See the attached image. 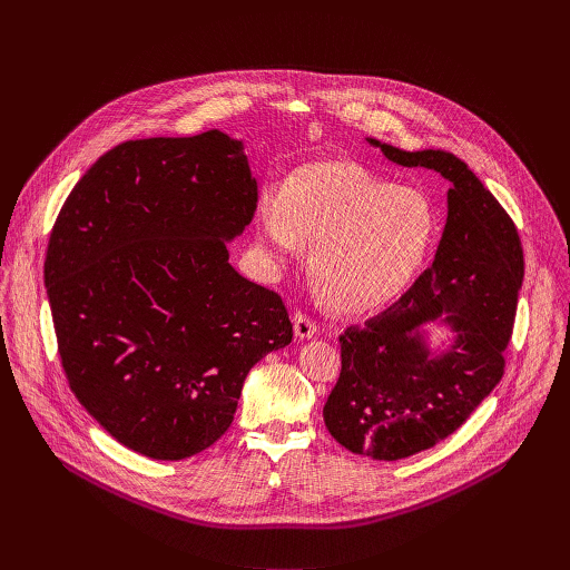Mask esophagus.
<instances>
[{
	"label": "esophagus",
	"instance_id": "obj_1",
	"mask_svg": "<svg viewBox=\"0 0 570 570\" xmlns=\"http://www.w3.org/2000/svg\"><path fill=\"white\" fill-rule=\"evenodd\" d=\"M293 330H295V336L304 341V338H313V336H315L317 324H315V320H311L306 313L295 311V313H293Z\"/></svg>",
	"mask_w": 570,
	"mask_h": 570
}]
</instances>
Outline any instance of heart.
Wrapping results in <instances>:
<instances>
[{"instance_id": "heart-1", "label": "heart", "mask_w": 570, "mask_h": 570, "mask_svg": "<svg viewBox=\"0 0 570 570\" xmlns=\"http://www.w3.org/2000/svg\"><path fill=\"white\" fill-rule=\"evenodd\" d=\"M259 243L275 262L315 246L311 277L334 311L361 315L394 302L422 271L440 220L420 189L376 178L356 161L299 167L257 212Z\"/></svg>"}]
</instances>
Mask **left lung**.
Returning <instances> with one entry per match:
<instances>
[{
    "instance_id": "8db88e82",
    "label": "left lung",
    "mask_w": 570,
    "mask_h": 570,
    "mask_svg": "<svg viewBox=\"0 0 570 570\" xmlns=\"http://www.w3.org/2000/svg\"><path fill=\"white\" fill-rule=\"evenodd\" d=\"M367 141L394 165L433 169L451 185L433 266L390 308L341 336V376L322 411L347 451L401 460L458 431L501 381L523 250L508 212L460 157ZM435 318L454 334L446 353H433L419 330Z\"/></svg>"
}]
</instances>
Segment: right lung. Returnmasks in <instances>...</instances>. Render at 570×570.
<instances>
[{"instance_id":"1","label":"right lung","mask_w":570,"mask_h":570,"mask_svg":"<svg viewBox=\"0 0 570 570\" xmlns=\"http://www.w3.org/2000/svg\"><path fill=\"white\" fill-rule=\"evenodd\" d=\"M255 209L243 141L207 130L115 146L56 218L45 286L65 376L146 458L212 446L253 365L293 341L282 297L229 264Z\"/></svg>"}]
</instances>
